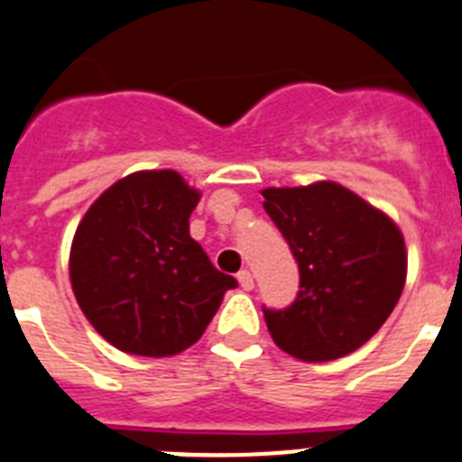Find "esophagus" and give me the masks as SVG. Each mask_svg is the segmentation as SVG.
<instances>
[{
    "label": "esophagus",
    "instance_id": "1",
    "mask_svg": "<svg viewBox=\"0 0 462 462\" xmlns=\"http://www.w3.org/2000/svg\"><path fill=\"white\" fill-rule=\"evenodd\" d=\"M238 283L243 291H253L254 288V281H253V273L247 272V269H240L238 272Z\"/></svg>",
    "mask_w": 462,
    "mask_h": 462
}]
</instances>
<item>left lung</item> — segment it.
Masks as SVG:
<instances>
[{
	"label": "left lung",
	"instance_id": "8db88e82",
	"mask_svg": "<svg viewBox=\"0 0 462 462\" xmlns=\"http://www.w3.org/2000/svg\"><path fill=\"white\" fill-rule=\"evenodd\" d=\"M264 209L300 266V292L266 309V328L300 361L352 354L380 330L406 283V245L390 217L335 181L264 189Z\"/></svg>",
	"mask_w": 462,
	"mask_h": 462
}]
</instances>
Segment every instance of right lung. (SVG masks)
<instances>
[{"instance_id": "add662e5", "label": "right lung", "mask_w": 462, "mask_h": 462, "mask_svg": "<svg viewBox=\"0 0 462 462\" xmlns=\"http://www.w3.org/2000/svg\"><path fill=\"white\" fill-rule=\"evenodd\" d=\"M200 200L174 170L120 179L82 217L70 283L97 333L120 352L174 356L200 340L236 278L189 234Z\"/></svg>"}]
</instances>
